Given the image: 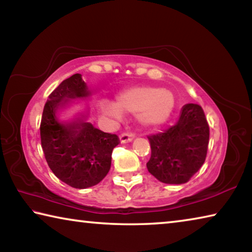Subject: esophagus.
<instances>
[{
  "instance_id": "esophagus-1",
  "label": "esophagus",
  "mask_w": 252,
  "mask_h": 252,
  "mask_svg": "<svg viewBox=\"0 0 252 252\" xmlns=\"http://www.w3.org/2000/svg\"><path fill=\"white\" fill-rule=\"evenodd\" d=\"M133 139H134V134L133 133H123V134L120 135V138H119V140H120L121 143L131 142Z\"/></svg>"
}]
</instances>
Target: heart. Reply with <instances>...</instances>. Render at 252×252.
Listing matches in <instances>:
<instances>
[{
  "mask_svg": "<svg viewBox=\"0 0 252 252\" xmlns=\"http://www.w3.org/2000/svg\"><path fill=\"white\" fill-rule=\"evenodd\" d=\"M99 106L102 113L111 118L120 119L123 112L135 113L136 121L142 126L158 127L171 117L174 97L167 89L135 85L119 93L116 103L101 101Z\"/></svg>",
  "mask_w": 252,
  "mask_h": 252,
  "instance_id": "heart-1",
  "label": "heart"
}]
</instances>
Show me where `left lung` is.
Here are the masks:
<instances>
[{"label":"left lung","instance_id":"left-lung-1","mask_svg":"<svg viewBox=\"0 0 252 252\" xmlns=\"http://www.w3.org/2000/svg\"><path fill=\"white\" fill-rule=\"evenodd\" d=\"M151 158L148 171L168 185H182L199 171L206 160L209 126L201 106H182L178 122L163 133L149 136Z\"/></svg>","mask_w":252,"mask_h":252}]
</instances>
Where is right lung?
Segmentation results:
<instances>
[{
    "label": "right lung",
    "instance_id": "add662e5",
    "mask_svg": "<svg viewBox=\"0 0 252 252\" xmlns=\"http://www.w3.org/2000/svg\"><path fill=\"white\" fill-rule=\"evenodd\" d=\"M91 95L82 75L73 74L49 95L41 120V144L50 169L76 189H87L103 180L111 168L113 149L119 144L118 135L105 133L88 121L89 106L69 120L60 119V113L75 104V100H88Z\"/></svg>",
    "mask_w": 252,
    "mask_h": 252
}]
</instances>
